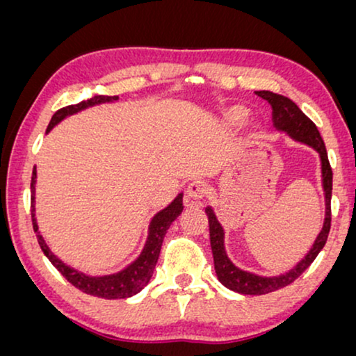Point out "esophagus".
I'll return each instance as SVG.
<instances>
[{"mask_svg": "<svg viewBox=\"0 0 356 356\" xmlns=\"http://www.w3.org/2000/svg\"><path fill=\"white\" fill-rule=\"evenodd\" d=\"M186 193L189 197L194 199V201H201V199L207 194V184L204 181H193L189 183Z\"/></svg>", "mask_w": 356, "mask_h": 356, "instance_id": "obj_1", "label": "esophagus"}]
</instances>
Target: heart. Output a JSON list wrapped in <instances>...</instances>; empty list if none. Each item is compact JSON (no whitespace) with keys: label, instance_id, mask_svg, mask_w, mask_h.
Segmentation results:
<instances>
[{"label":"heart","instance_id":"b5f03b06","mask_svg":"<svg viewBox=\"0 0 356 356\" xmlns=\"http://www.w3.org/2000/svg\"><path fill=\"white\" fill-rule=\"evenodd\" d=\"M248 118V111L243 108V106H233L227 111V120L233 124H241L245 123Z\"/></svg>","mask_w":356,"mask_h":356}]
</instances>
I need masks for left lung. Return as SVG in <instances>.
Returning a JSON list of instances; mask_svg holds the SVG:
<instances>
[{
	"label": "left lung",
	"instance_id": "left-lung-1",
	"mask_svg": "<svg viewBox=\"0 0 356 356\" xmlns=\"http://www.w3.org/2000/svg\"><path fill=\"white\" fill-rule=\"evenodd\" d=\"M261 99L267 100L272 106V121H274L275 129L286 133L291 139L298 140V143L308 144L309 147H313L321 157V168H323V188L325 194V218L323 230L319 232L318 238L313 243L308 254L296 264L293 269H290L285 274L277 275V277H262L251 274V272L241 270L228 259L225 246H223V228L218 223L216 213H213L212 207H206V213L209 218V233H211V248H212V256H213V266H216V274L227 289H230L236 293L241 295H266L270 291L280 290L284 286L290 285L291 282H295L303 272L311 266V262L316 259V256L319 254L323 250L325 241H327L329 232H330V197H332V168H330L329 159H327V150H325L324 140L321 138L318 128L296 106L295 102L286 99L284 95L274 94L269 90H259L256 92Z\"/></svg>",
	"mask_w": 356,
	"mask_h": 356
}]
</instances>
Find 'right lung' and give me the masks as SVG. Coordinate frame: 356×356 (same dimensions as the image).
<instances>
[{"mask_svg": "<svg viewBox=\"0 0 356 356\" xmlns=\"http://www.w3.org/2000/svg\"><path fill=\"white\" fill-rule=\"evenodd\" d=\"M116 100H118V97L116 95L115 97L95 95L89 100L81 102V104L65 106V108L58 110L56 113L53 115L50 124H48L47 128V133H50L53 126L60 123L61 120H65L66 116L74 115L77 111L87 108V106H94L99 104H106V102H116ZM35 178H37V170L33 167L32 183H31V189H32L31 212H32L33 232H35L38 245H40L43 254H45L48 259H50L51 264L61 272V275L65 277L70 284L74 285L76 289H79L87 295L99 296V298L121 300V298H129V296L139 293V291L149 284L150 277L154 274L155 264H157L159 256H160V250H162L163 238L167 235L170 225H172L175 218L183 212V194H178V196L175 197V201L170 204L168 207H165L163 211L155 213V217L152 218V222H150L149 225V236H147V241H145L144 250L133 264H129L126 269L118 272V274L90 277V275L82 274L79 270L72 269V267L66 266L65 262L58 259V257L50 251V248L47 246L45 240L42 238L40 232H38L37 218H35V204H33L35 202Z\"/></svg>", "mask_w": 356, "mask_h": 356, "instance_id": "right-lung-1", "label": "right lung"}]
</instances>
